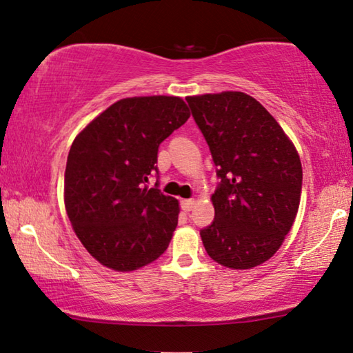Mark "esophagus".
I'll return each mask as SVG.
<instances>
[{
  "mask_svg": "<svg viewBox=\"0 0 353 353\" xmlns=\"http://www.w3.org/2000/svg\"><path fill=\"white\" fill-rule=\"evenodd\" d=\"M194 206V199H182L181 201V208L183 212H190Z\"/></svg>",
  "mask_w": 353,
  "mask_h": 353,
  "instance_id": "1",
  "label": "esophagus"
}]
</instances>
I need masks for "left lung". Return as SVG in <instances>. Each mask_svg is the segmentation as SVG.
Here are the masks:
<instances>
[{"label": "left lung", "mask_w": 353, "mask_h": 353, "mask_svg": "<svg viewBox=\"0 0 353 353\" xmlns=\"http://www.w3.org/2000/svg\"><path fill=\"white\" fill-rule=\"evenodd\" d=\"M217 166L214 222L199 231L208 255L231 270L271 259L296 219L303 168L296 147L268 110L243 92L187 97Z\"/></svg>", "instance_id": "8db88e82"}]
</instances>
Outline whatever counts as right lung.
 I'll return each instance as SVG.
<instances>
[{
  "instance_id": "obj_1",
  "label": "right lung",
  "mask_w": 353,
  "mask_h": 353,
  "mask_svg": "<svg viewBox=\"0 0 353 353\" xmlns=\"http://www.w3.org/2000/svg\"><path fill=\"white\" fill-rule=\"evenodd\" d=\"M190 117L179 97L119 99L76 136L65 171V208L76 236L103 266L130 272L165 254L179 201L150 188L159 145Z\"/></svg>"
}]
</instances>
